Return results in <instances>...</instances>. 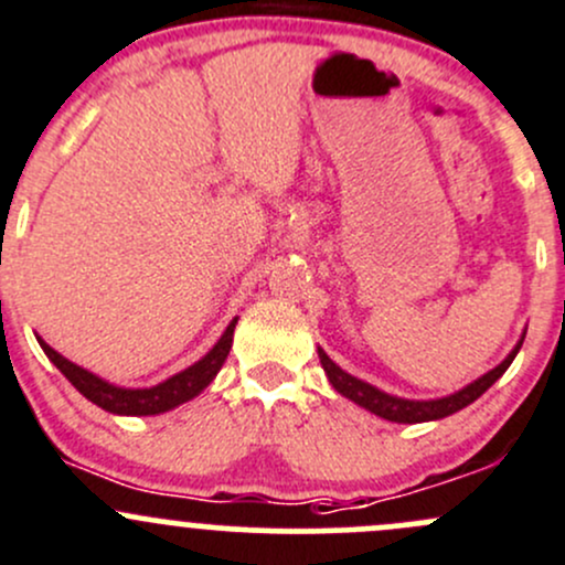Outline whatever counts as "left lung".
I'll return each mask as SVG.
<instances>
[{"instance_id": "8db88e82", "label": "left lung", "mask_w": 565, "mask_h": 565, "mask_svg": "<svg viewBox=\"0 0 565 565\" xmlns=\"http://www.w3.org/2000/svg\"><path fill=\"white\" fill-rule=\"evenodd\" d=\"M522 341H525V333H522V339L516 341L514 350L509 352V358H505L500 366H494L492 372H487L483 377H478L476 383L465 385V388L451 393V396L429 398V402H415V398L391 396V393L374 388V385H369V383H363V380L347 374L344 369H339L328 355H324V350H317V352H319V363H322L330 385H333L341 396H347L350 402L361 404L363 409L380 415V418L393 420V424H424V420H440V418H446V415L459 413L461 407L472 404L478 396H481V393H487L489 388H492V385L503 377L505 369L511 366V361H514L516 352H520Z\"/></svg>"}]
</instances>
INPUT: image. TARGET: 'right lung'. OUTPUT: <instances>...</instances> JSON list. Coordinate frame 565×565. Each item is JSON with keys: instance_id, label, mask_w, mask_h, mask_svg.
Masks as SVG:
<instances>
[{"instance_id": "obj_1", "label": "right lung", "mask_w": 565, "mask_h": 565, "mask_svg": "<svg viewBox=\"0 0 565 565\" xmlns=\"http://www.w3.org/2000/svg\"><path fill=\"white\" fill-rule=\"evenodd\" d=\"M235 324H237V317L232 319L230 328H226L224 335L218 339V344H215L202 361H196L193 366H188L185 372L174 374V377L163 380V383L152 385V388H117V385L106 383V380L95 377L93 372H87V369L76 366L73 361L62 358L60 352L51 350L43 339L38 341L40 347H43L45 355H49V361L65 374L67 383L82 393V396H87L89 402L98 404L100 409H106V413H114V415H158V413H167V409H174L177 404L191 402L193 396H199V393L213 383L215 374L221 372V366H224L226 355H230L232 350Z\"/></svg>"}]
</instances>
